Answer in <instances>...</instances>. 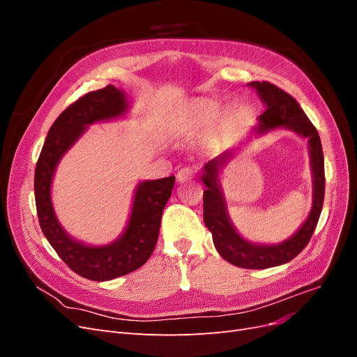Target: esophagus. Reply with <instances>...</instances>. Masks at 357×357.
Here are the masks:
<instances>
[{
  "mask_svg": "<svg viewBox=\"0 0 357 357\" xmlns=\"http://www.w3.org/2000/svg\"><path fill=\"white\" fill-rule=\"evenodd\" d=\"M195 169L190 168V167H185L181 168L178 172H177V181L178 183H186V181H190L193 177H195Z\"/></svg>",
  "mask_w": 357,
  "mask_h": 357,
  "instance_id": "1",
  "label": "esophagus"
}]
</instances>
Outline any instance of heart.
<instances>
[{"label":"heart","mask_w":357,"mask_h":357,"mask_svg":"<svg viewBox=\"0 0 357 357\" xmlns=\"http://www.w3.org/2000/svg\"><path fill=\"white\" fill-rule=\"evenodd\" d=\"M214 105L207 100H193L180 112L178 128L183 132H195L210 121Z\"/></svg>","instance_id":"heart-1"}]
</instances>
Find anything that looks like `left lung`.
Segmentation results:
<instances>
[{
	"label": "left lung",
	"mask_w": 357,
	"mask_h": 357,
	"mask_svg": "<svg viewBox=\"0 0 357 357\" xmlns=\"http://www.w3.org/2000/svg\"><path fill=\"white\" fill-rule=\"evenodd\" d=\"M248 86L256 89L266 105V110L257 117L259 123L255 128L257 135L275 128H287L308 139L312 171V207L304 225L283 243L265 245L244 240L231 223L219 185V169L231 158V152L226 150L204 165L202 181L207 186L204 190V223L213 235L215 250L225 261L240 268L265 269L290 262L308 244L317 226L325 199V159L317 129L310 122L294 96L269 82H250Z\"/></svg>",
	"instance_id": "8db88e82"
}]
</instances>
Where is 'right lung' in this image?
<instances>
[{"instance_id":"right-lung-1","label":"right lung","mask_w":357,"mask_h":357,"mask_svg":"<svg viewBox=\"0 0 357 357\" xmlns=\"http://www.w3.org/2000/svg\"><path fill=\"white\" fill-rule=\"evenodd\" d=\"M126 110V95L113 84L80 96L53 122L36 167L34 193L43 234L70 269L93 282L126 275L147 262L155 250L162 213L176 181V177L171 176L139 183L126 229L110 244L88 245L63 231L50 197L52 180L59 160L89 125L121 117Z\"/></svg>"}]
</instances>
